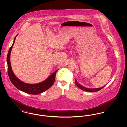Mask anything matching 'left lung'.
Instances as JSON below:
<instances>
[{"label":"left lung","mask_w":127,"mask_h":127,"mask_svg":"<svg viewBox=\"0 0 127 127\" xmlns=\"http://www.w3.org/2000/svg\"><path fill=\"white\" fill-rule=\"evenodd\" d=\"M75 84L76 85L79 87V88L82 90H83L87 92H97L98 91H100V90H101L102 88H103L105 86H104V87H103L102 88H97V89H89V88H85L83 86H81V85L79 84L78 83V82L77 81L76 79H75Z\"/></svg>","instance_id":"8db88e82"}]
</instances>
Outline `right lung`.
<instances>
[{
	"mask_svg": "<svg viewBox=\"0 0 127 127\" xmlns=\"http://www.w3.org/2000/svg\"><path fill=\"white\" fill-rule=\"evenodd\" d=\"M17 36H15L14 38V42L8 50L7 56L6 60L7 63V72L9 79L11 81L12 84L18 89L22 91L25 93L32 95H37L38 94L41 93L48 90V89H49L52 86V85L53 84L56 78V73L57 72L58 70H57L53 74H52L47 79L38 84H30L25 83L18 79L14 75L12 71L10 61L11 51L15 42Z\"/></svg>",
	"mask_w": 127,
	"mask_h": 127,
	"instance_id": "add662e5",
	"label": "right lung"
}]
</instances>
